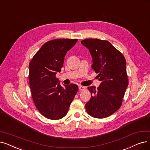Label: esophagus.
<instances>
[{
    "label": "esophagus",
    "instance_id": "1",
    "mask_svg": "<svg viewBox=\"0 0 150 150\" xmlns=\"http://www.w3.org/2000/svg\"><path fill=\"white\" fill-rule=\"evenodd\" d=\"M79 89L80 91H83L85 89V87L82 86H79Z\"/></svg>",
    "mask_w": 150,
    "mask_h": 150
}]
</instances>
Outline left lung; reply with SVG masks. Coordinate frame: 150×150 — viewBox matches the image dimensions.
<instances>
[{"label": "left lung", "mask_w": 150, "mask_h": 150, "mask_svg": "<svg viewBox=\"0 0 150 150\" xmlns=\"http://www.w3.org/2000/svg\"><path fill=\"white\" fill-rule=\"evenodd\" d=\"M92 58V68L101 83L96 88L88 87L91 98L86 104L89 115L107 117L121 107L128 86L126 61L122 53L107 40L87 39L81 41Z\"/></svg>", "instance_id": "obj_1"}]
</instances>
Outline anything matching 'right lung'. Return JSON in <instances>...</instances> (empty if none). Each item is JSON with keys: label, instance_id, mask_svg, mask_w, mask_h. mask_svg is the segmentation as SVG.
<instances>
[{"label": "right lung", "instance_id": "add662e5", "mask_svg": "<svg viewBox=\"0 0 150 150\" xmlns=\"http://www.w3.org/2000/svg\"><path fill=\"white\" fill-rule=\"evenodd\" d=\"M77 39H59L47 42L29 63V81L38 111L45 117L57 120L67 115L78 91L74 83L60 85L56 77L63 67L64 57Z\"/></svg>", "mask_w": 150, "mask_h": 150}]
</instances>
